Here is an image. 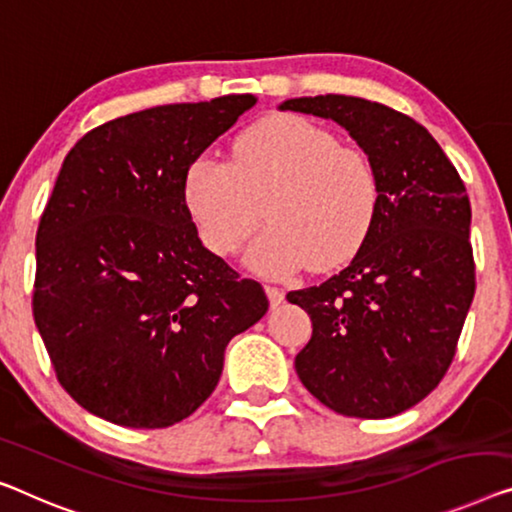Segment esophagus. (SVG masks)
Wrapping results in <instances>:
<instances>
[{"instance_id":"1","label":"esophagus","mask_w":512,"mask_h":512,"mask_svg":"<svg viewBox=\"0 0 512 512\" xmlns=\"http://www.w3.org/2000/svg\"><path fill=\"white\" fill-rule=\"evenodd\" d=\"M266 296H269V303H271L273 310H276L278 305L285 301V292H282V289H278V287H266Z\"/></svg>"}]
</instances>
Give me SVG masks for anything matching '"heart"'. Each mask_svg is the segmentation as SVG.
<instances>
[{"mask_svg": "<svg viewBox=\"0 0 512 512\" xmlns=\"http://www.w3.org/2000/svg\"><path fill=\"white\" fill-rule=\"evenodd\" d=\"M183 202L211 253L234 255L259 223L269 227L246 253L253 271L285 278L310 264L329 271L352 259L379 211V177L361 149L315 121L273 114L232 144L230 165L197 158L183 177Z\"/></svg>", "mask_w": 512, "mask_h": 512, "instance_id": "heart-1", "label": "heart"}]
</instances>
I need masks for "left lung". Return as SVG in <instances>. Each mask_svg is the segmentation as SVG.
<instances>
[{
	"label": "left lung",
	"mask_w": 512,
	"mask_h": 512,
	"mask_svg": "<svg viewBox=\"0 0 512 512\" xmlns=\"http://www.w3.org/2000/svg\"><path fill=\"white\" fill-rule=\"evenodd\" d=\"M278 108L335 121L379 177L377 220L347 269L287 294L312 322L296 375L342 416L402 414L446 375L474 301L467 188L427 128L386 105L326 94Z\"/></svg>",
	"instance_id": "8db88e82"
}]
</instances>
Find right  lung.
Here are the masks:
<instances>
[{
  "label": "right lung",
  "mask_w": 512,
  "mask_h": 512,
  "mask_svg": "<svg viewBox=\"0 0 512 512\" xmlns=\"http://www.w3.org/2000/svg\"><path fill=\"white\" fill-rule=\"evenodd\" d=\"M257 96L140 110L68 151L36 232L34 322L66 393L105 421L167 427L223 375L225 347L269 310L259 282L202 246L188 165Z\"/></svg>",
  "instance_id": "1"
}]
</instances>
